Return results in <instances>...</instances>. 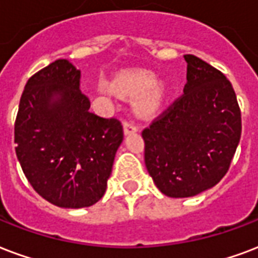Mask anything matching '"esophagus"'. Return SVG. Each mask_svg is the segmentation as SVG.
Here are the masks:
<instances>
[{
    "label": "esophagus",
    "mask_w": 258,
    "mask_h": 258,
    "mask_svg": "<svg viewBox=\"0 0 258 258\" xmlns=\"http://www.w3.org/2000/svg\"><path fill=\"white\" fill-rule=\"evenodd\" d=\"M123 128H124V134L127 135V134H133V133H137L138 130H139V127H138L134 121L131 120H127L124 121V124H123Z\"/></svg>",
    "instance_id": "obj_1"
}]
</instances>
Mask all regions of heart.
I'll use <instances>...</instances> for the list:
<instances>
[{
	"mask_svg": "<svg viewBox=\"0 0 258 258\" xmlns=\"http://www.w3.org/2000/svg\"><path fill=\"white\" fill-rule=\"evenodd\" d=\"M155 77L151 73L137 72L123 76L113 84V88L117 93L124 96H137L143 92H146L151 86L154 85ZM151 90V89H150ZM164 96V88L162 86H154L146 93L143 97L141 108L145 112L154 111L158 107Z\"/></svg>",
	"mask_w": 258,
	"mask_h": 258,
	"instance_id": "1",
	"label": "heart"
}]
</instances>
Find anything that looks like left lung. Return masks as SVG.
Returning <instances> with one entry per match:
<instances>
[{"label": "left lung", "mask_w": 258, "mask_h": 258, "mask_svg": "<svg viewBox=\"0 0 258 258\" xmlns=\"http://www.w3.org/2000/svg\"><path fill=\"white\" fill-rule=\"evenodd\" d=\"M184 93L142 131L145 164L169 198H190L221 181L242 131L237 96L225 74L184 55Z\"/></svg>", "instance_id": "8db88e82"}]
</instances>
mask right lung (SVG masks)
I'll return each mask as SVG.
<instances>
[{"mask_svg": "<svg viewBox=\"0 0 258 258\" xmlns=\"http://www.w3.org/2000/svg\"><path fill=\"white\" fill-rule=\"evenodd\" d=\"M80 84V70L55 60L28 80L15 121L16 155L27 180L63 208L89 207L103 198L123 141L120 120L90 112Z\"/></svg>", "mask_w": 258, "mask_h": 258, "instance_id": "obj_1", "label": "right lung"}]
</instances>
